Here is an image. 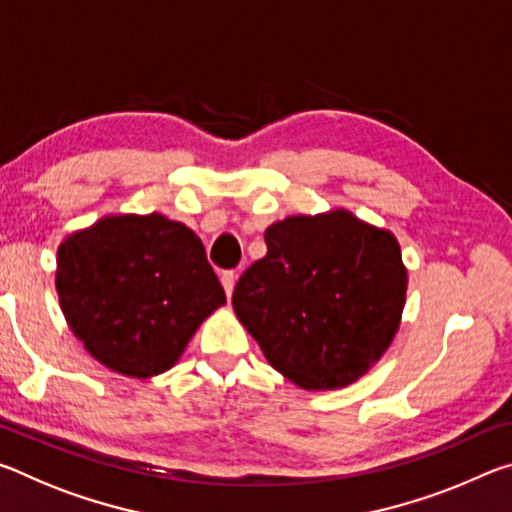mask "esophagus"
Listing matches in <instances>:
<instances>
[{"mask_svg":"<svg viewBox=\"0 0 512 512\" xmlns=\"http://www.w3.org/2000/svg\"><path fill=\"white\" fill-rule=\"evenodd\" d=\"M235 282H237V275L232 273V271H225L223 275H221V284H223V289H225V296H232V291H235Z\"/></svg>","mask_w":512,"mask_h":512,"instance_id":"esophagus-1","label":"esophagus"}]
</instances>
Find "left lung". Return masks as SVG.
<instances>
[{
    "mask_svg": "<svg viewBox=\"0 0 512 512\" xmlns=\"http://www.w3.org/2000/svg\"><path fill=\"white\" fill-rule=\"evenodd\" d=\"M264 241L232 307L266 361L305 391L366 375L402 323L409 271L397 237L332 207L275 221Z\"/></svg>",
    "mask_w": 512,
    "mask_h": 512,
    "instance_id": "obj_1",
    "label": "left lung"
}]
</instances>
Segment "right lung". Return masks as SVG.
Masks as SVG:
<instances>
[{
	"label": "right lung",
	"instance_id": "add662e5",
	"mask_svg": "<svg viewBox=\"0 0 512 512\" xmlns=\"http://www.w3.org/2000/svg\"><path fill=\"white\" fill-rule=\"evenodd\" d=\"M56 291L90 357L131 379L176 366L203 320L225 305L203 241L160 212L106 214L67 235Z\"/></svg>",
	"mask_w": 512,
	"mask_h": 512
}]
</instances>
